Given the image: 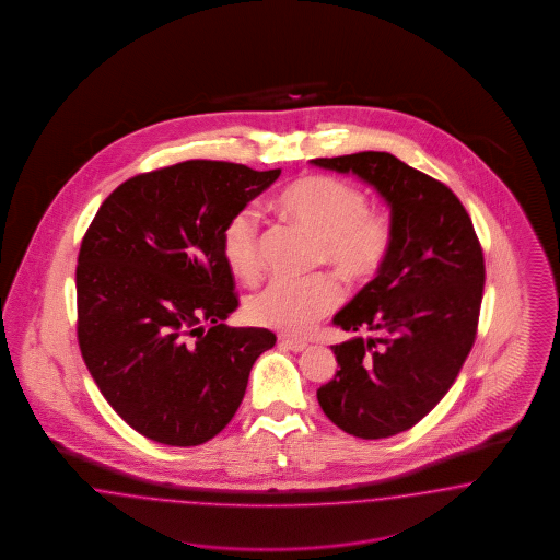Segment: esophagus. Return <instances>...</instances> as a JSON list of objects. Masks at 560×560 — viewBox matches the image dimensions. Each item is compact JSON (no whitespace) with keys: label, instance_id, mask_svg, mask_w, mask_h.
Returning a JSON list of instances; mask_svg holds the SVG:
<instances>
[{"label":"esophagus","instance_id":"obj_1","mask_svg":"<svg viewBox=\"0 0 560 560\" xmlns=\"http://www.w3.org/2000/svg\"><path fill=\"white\" fill-rule=\"evenodd\" d=\"M281 347H285V349L293 351V353H302V351L307 349V342H304V340L283 339L281 340Z\"/></svg>","mask_w":560,"mask_h":560}]
</instances>
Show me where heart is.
Masks as SVG:
<instances>
[{
	"label": "heart",
	"mask_w": 560,
	"mask_h": 560,
	"mask_svg": "<svg viewBox=\"0 0 560 560\" xmlns=\"http://www.w3.org/2000/svg\"><path fill=\"white\" fill-rule=\"evenodd\" d=\"M277 209L320 237L318 258L347 283H365L384 267L392 248V221L368 209L361 188L332 176H304L279 197ZM260 218L255 209L232 215L221 234L225 265L250 281L260 269ZM340 289L330 277H277L248 300V316L260 326L300 337L339 304Z\"/></svg>",
	"instance_id": "b5f03b06"
}]
</instances>
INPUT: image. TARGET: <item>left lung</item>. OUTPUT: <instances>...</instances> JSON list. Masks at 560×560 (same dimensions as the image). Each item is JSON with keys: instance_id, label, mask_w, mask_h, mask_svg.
<instances>
[{"instance_id": "left-lung-1", "label": "left lung", "mask_w": 560, "mask_h": 560, "mask_svg": "<svg viewBox=\"0 0 560 560\" xmlns=\"http://www.w3.org/2000/svg\"><path fill=\"white\" fill-rule=\"evenodd\" d=\"M312 164L353 174L390 209V255L332 318L353 337L330 347L340 370L316 392L345 433L384 440L419 423L456 382L475 345L485 258L458 197L396 155L361 152Z\"/></svg>"}]
</instances>
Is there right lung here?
Wrapping results in <instances>:
<instances>
[{
	"mask_svg": "<svg viewBox=\"0 0 560 560\" xmlns=\"http://www.w3.org/2000/svg\"><path fill=\"white\" fill-rule=\"evenodd\" d=\"M281 168L188 160L133 176L90 223L78 256V340L115 412L148 440L190 447L232 421L267 328H232L225 223Z\"/></svg>",
	"mask_w": 560,
	"mask_h": 560,
	"instance_id": "1",
	"label": "right lung"
}]
</instances>
